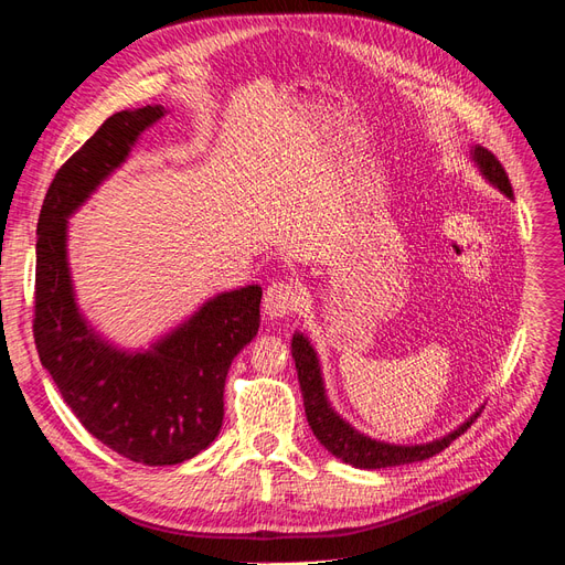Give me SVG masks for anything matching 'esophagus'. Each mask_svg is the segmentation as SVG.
Instances as JSON below:
<instances>
[{
	"label": "esophagus",
	"mask_w": 565,
	"mask_h": 565,
	"mask_svg": "<svg viewBox=\"0 0 565 565\" xmlns=\"http://www.w3.org/2000/svg\"><path fill=\"white\" fill-rule=\"evenodd\" d=\"M300 291L291 281H274L267 286L263 308L269 317H286L298 310Z\"/></svg>",
	"instance_id": "34e87169"
}]
</instances>
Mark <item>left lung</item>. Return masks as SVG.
<instances>
[{
	"mask_svg": "<svg viewBox=\"0 0 565 565\" xmlns=\"http://www.w3.org/2000/svg\"><path fill=\"white\" fill-rule=\"evenodd\" d=\"M472 157H475V162L480 164L484 177L494 183L499 191L513 198L509 173H505L499 159L484 148H475ZM291 349H294V360H296V370H298L302 403H306V415H308V423L315 431V437L320 439V444L327 448L329 454H334L343 462H349V466L363 468V470H377V468L406 466V462L431 458V456L441 454L454 439H458L460 434L477 420V415H480V413H475L468 423H462L451 434H446V437H441L437 441H429V444L394 446V444L374 441V439L365 437V434H358L349 423H343L341 417L329 408L327 396H324V386H322L320 363H317V355L312 351L310 341L302 334H296L291 341Z\"/></svg>",
	"mask_w": 565,
	"mask_h": 565,
	"instance_id": "left-lung-1",
	"label": "left lung"
}]
</instances>
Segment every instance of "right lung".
<instances>
[{
  "instance_id": "right-lung-1",
  "label": "right lung",
  "mask_w": 565,
  "mask_h": 565,
  "mask_svg": "<svg viewBox=\"0 0 565 565\" xmlns=\"http://www.w3.org/2000/svg\"><path fill=\"white\" fill-rule=\"evenodd\" d=\"M164 109L117 111L52 179L38 220L33 337L40 363L95 439L142 466H177L207 448L224 420L226 374L259 329L263 288L205 302L148 353L99 341L81 317L66 265V216L131 152Z\"/></svg>"
}]
</instances>
